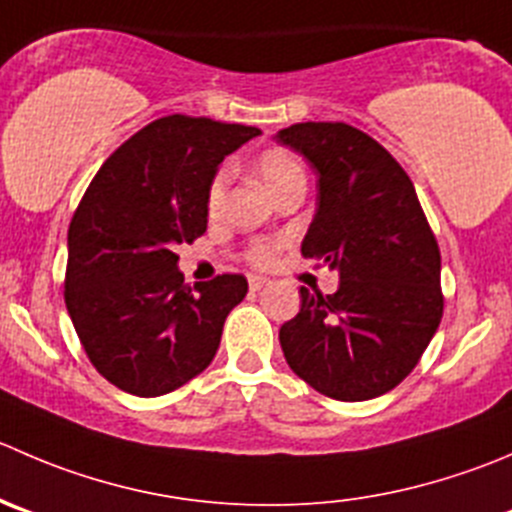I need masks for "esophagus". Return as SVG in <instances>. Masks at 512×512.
<instances>
[{"label":"esophagus","instance_id":"esophagus-1","mask_svg":"<svg viewBox=\"0 0 512 512\" xmlns=\"http://www.w3.org/2000/svg\"><path fill=\"white\" fill-rule=\"evenodd\" d=\"M265 285H267L265 277H257V275H252V277H250V290H252V292L262 290V287H265Z\"/></svg>","mask_w":512,"mask_h":512}]
</instances>
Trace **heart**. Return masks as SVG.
Returning <instances> with one entry per match:
<instances>
[{"mask_svg":"<svg viewBox=\"0 0 512 512\" xmlns=\"http://www.w3.org/2000/svg\"><path fill=\"white\" fill-rule=\"evenodd\" d=\"M255 170L260 182L265 185V190L270 192L272 197L277 195L285 187L297 185V182H305V170H302L300 160H297L292 152L287 150H265L255 162ZM227 185H230V170L222 167L210 182V190H207V215L217 217L222 212V205H225ZM252 260L257 265H267L272 260V250L267 245L252 247L250 252Z\"/></svg>","mask_w":512,"mask_h":512,"instance_id":"b5f03b06","label":"heart"}]
</instances>
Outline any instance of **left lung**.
Segmentation results:
<instances>
[{"label":"left lung","instance_id":"1","mask_svg":"<svg viewBox=\"0 0 512 512\" xmlns=\"http://www.w3.org/2000/svg\"><path fill=\"white\" fill-rule=\"evenodd\" d=\"M275 140L317 175L302 255L340 275L332 295L300 287V312L280 327L287 365L327 398H380L413 372L443 317L438 242L410 177L365 132L302 122Z\"/></svg>","mask_w":512,"mask_h":512}]
</instances>
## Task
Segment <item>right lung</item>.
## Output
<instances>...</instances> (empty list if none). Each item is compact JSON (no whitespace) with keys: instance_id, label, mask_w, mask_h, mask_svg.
<instances>
[{"instance_id":"add662e5","label":"right lung","mask_w":512,"mask_h":512,"mask_svg":"<svg viewBox=\"0 0 512 512\" xmlns=\"http://www.w3.org/2000/svg\"><path fill=\"white\" fill-rule=\"evenodd\" d=\"M260 135L207 117L155 119L94 175L67 235L64 302L102 377L137 398H157L200 375L220 347L242 275L185 285L175 255L207 230L217 167Z\"/></svg>"}]
</instances>
